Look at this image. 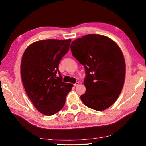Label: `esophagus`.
<instances>
[{"instance_id":"esophagus-1","label":"esophagus","mask_w":146,"mask_h":146,"mask_svg":"<svg viewBox=\"0 0 146 146\" xmlns=\"http://www.w3.org/2000/svg\"><path fill=\"white\" fill-rule=\"evenodd\" d=\"M79 85V82H76L75 84H73L74 86H77V85Z\"/></svg>"}]
</instances>
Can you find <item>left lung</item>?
<instances>
[{"label": "left lung", "instance_id": "obj_1", "mask_svg": "<svg viewBox=\"0 0 146 146\" xmlns=\"http://www.w3.org/2000/svg\"><path fill=\"white\" fill-rule=\"evenodd\" d=\"M70 48L85 70L86 92L80 97L83 103L97 111L107 109L117 100L124 84L122 51L109 38L95 34L76 39Z\"/></svg>", "mask_w": 146, "mask_h": 146}]
</instances>
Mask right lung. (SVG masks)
I'll return each instance as SVG.
<instances>
[{
  "instance_id": "1",
  "label": "right lung",
  "mask_w": 146,
  "mask_h": 146,
  "mask_svg": "<svg viewBox=\"0 0 146 146\" xmlns=\"http://www.w3.org/2000/svg\"><path fill=\"white\" fill-rule=\"evenodd\" d=\"M71 41L70 39L36 41L26 48L22 58L24 88L36 109L45 115H52L63 108L66 95L73 86L62 82L58 70Z\"/></svg>"
}]
</instances>
